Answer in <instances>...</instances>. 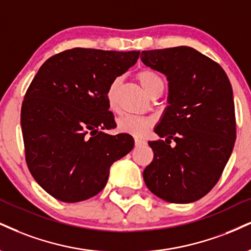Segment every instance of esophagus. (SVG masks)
<instances>
[{"label":"esophagus","mask_w":251,"mask_h":251,"mask_svg":"<svg viewBox=\"0 0 251 251\" xmlns=\"http://www.w3.org/2000/svg\"><path fill=\"white\" fill-rule=\"evenodd\" d=\"M134 143H135V146H139V145H143L145 144V140L140 138H134Z\"/></svg>","instance_id":"34e87169"}]
</instances>
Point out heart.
I'll use <instances>...</instances> for the list:
<instances>
[{
    "mask_svg": "<svg viewBox=\"0 0 251 251\" xmlns=\"http://www.w3.org/2000/svg\"><path fill=\"white\" fill-rule=\"evenodd\" d=\"M138 79L140 81L141 86L144 90L151 96L153 91H155L158 87L164 86V80L158 74L154 71L151 70H144L138 74ZM123 78L116 77L111 81L110 86L107 89L106 98L108 106L111 108L116 107V100H117V92L119 89L120 84H122ZM117 126L119 131L125 132V133L132 134V135H143L145 132L149 129L151 126V120L146 119V118H139L135 116H131V114H124L117 120Z\"/></svg>",
    "mask_w": 251,
    "mask_h": 251,
    "instance_id": "heart-1",
    "label": "heart"
}]
</instances>
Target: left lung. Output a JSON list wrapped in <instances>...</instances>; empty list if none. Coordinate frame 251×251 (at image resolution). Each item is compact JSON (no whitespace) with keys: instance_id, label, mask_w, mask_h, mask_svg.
I'll list each match as a JSON object with an SVG mask.
<instances>
[{"instance_id":"8db88e82","label":"left lung","mask_w":251,"mask_h":251,"mask_svg":"<svg viewBox=\"0 0 251 251\" xmlns=\"http://www.w3.org/2000/svg\"><path fill=\"white\" fill-rule=\"evenodd\" d=\"M140 58L168 80V106L154 128L165 140L149 141L154 156L144 181L162 200L191 203L212 191L234 149L230 81L216 62L189 47L143 51Z\"/></svg>"}]
</instances>
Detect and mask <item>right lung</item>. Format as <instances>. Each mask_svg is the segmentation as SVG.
<instances>
[{
  "instance_id": "obj_1",
  "label": "right lung",
  "mask_w": 251,
  "mask_h": 251,
  "mask_svg": "<svg viewBox=\"0 0 251 251\" xmlns=\"http://www.w3.org/2000/svg\"><path fill=\"white\" fill-rule=\"evenodd\" d=\"M139 55L75 48L45 60L32 79L21 110L26 165L57 200L98 194L113 162L133 149L132 135L105 132L116 127L106 93Z\"/></svg>"
}]
</instances>
